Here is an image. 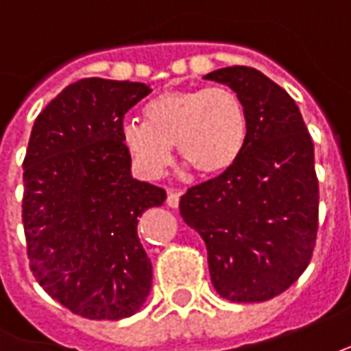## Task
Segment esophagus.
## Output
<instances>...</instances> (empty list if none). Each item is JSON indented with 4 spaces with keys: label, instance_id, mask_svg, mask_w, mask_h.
<instances>
[{
    "label": "esophagus",
    "instance_id": "obj_1",
    "mask_svg": "<svg viewBox=\"0 0 351 351\" xmlns=\"http://www.w3.org/2000/svg\"><path fill=\"white\" fill-rule=\"evenodd\" d=\"M178 202H180V194L175 192V190H169V192H167V206L176 209V207H178Z\"/></svg>",
    "mask_w": 351,
    "mask_h": 351
}]
</instances>
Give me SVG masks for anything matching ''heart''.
<instances>
[{"mask_svg": "<svg viewBox=\"0 0 351 351\" xmlns=\"http://www.w3.org/2000/svg\"><path fill=\"white\" fill-rule=\"evenodd\" d=\"M145 120L125 121L123 144L138 169L159 176L178 156L204 176H219L240 161L250 125L244 101L228 88H171L145 106Z\"/></svg>", "mask_w": 351, "mask_h": 351, "instance_id": "obj_1", "label": "heart"}]
</instances>
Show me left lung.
Listing matches in <instances>:
<instances>
[{"mask_svg": "<svg viewBox=\"0 0 351 351\" xmlns=\"http://www.w3.org/2000/svg\"><path fill=\"white\" fill-rule=\"evenodd\" d=\"M204 78L234 90L247 113L240 161L188 188L180 215L204 238L211 282L238 304L265 302L294 285L311 261L319 226L313 142L295 101L252 66Z\"/></svg>", "mask_w": 351, "mask_h": 351, "instance_id": "1", "label": "left lung"}]
</instances>
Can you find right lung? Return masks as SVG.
Returning a JSON list of instances; mask_svg holds the SVG:
<instances>
[{
    "instance_id": "add662e5",
    "label": "right lung",
    "mask_w": 351,
    "mask_h": 351,
    "mask_svg": "<svg viewBox=\"0 0 351 351\" xmlns=\"http://www.w3.org/2000/svg\"><path fill=\"white\" fill-rule=\"evenodd\" d=\"M128 80L82 78L38 115L23 163L30 271L47 294L86 319L134 315L152 290L138 219L165 190L130 175L123 121L149 94Z\"/></svg>"
}]
</instances>
